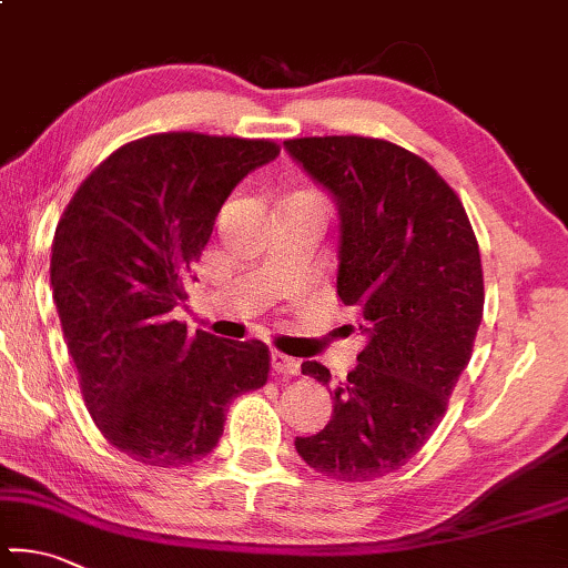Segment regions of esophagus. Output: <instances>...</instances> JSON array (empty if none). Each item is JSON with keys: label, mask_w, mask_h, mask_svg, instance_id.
<instances>
[{"label": "esophagus", "mask_w": 568, "mask_h": 568, "mask_svg": "<svg viewBox=\"0 0 568 568\" xmlns=\"http://www.w3.org/2000/svg\"><path fill=\"white\" fill-rule=\"evenodd\" d=\"M271 367L277 375H297L301 373V363L295 357H287L283 353H271Z\"/></svg>", "instance_id": "esophagus-1"}]
</instances>
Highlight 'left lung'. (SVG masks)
I'll return each mask as SVG.
<instances>
[{"mask_svg":"<svg viewBox=\"0 0 568 568\" xmlns=\"http://www.w3.org/2000/svg\"><path fill=\"white\" fill-rule=\"evenodd\" d=\"M285 151L337 205V295L367 337L329 389L333 419L295 449L329 479L369 481L405 467L445 417L481 323L479 245L459 195L395 143L311 136ZM303 375L329 383L315 359Z\"/></svg>","mask_w":568,"mask_h":568,"instance_id":"8db88e82","label":"left lung"}]
</instances>
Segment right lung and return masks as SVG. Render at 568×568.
<instances>
[{"mask_svg":"<svg viewBox=\"0 0 568 568\" xmlns=\"http://www.w3.org/2000/svg\"><path fill=\"white\" fill-rule=\"evenodd\" d=\"M281 149L193 131L131 141L91 171L51 243V291L87 407L113 447L151 467L213 452L233 397L265 385L261 339L173 320L215 215Z\"/></svg>","mask_w":568,"mask_h":568,"instance_id":"add662e5","label":"right lung"}]
</instances>
